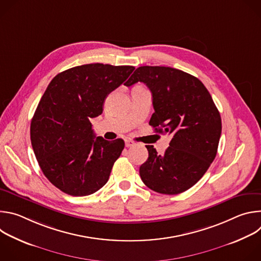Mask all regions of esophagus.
Here are the masks:
<instances>
[{
    "label": "esophagus",
    "instance_id": "obj_1",
    "mask_svg": "<svg viewBox=\"0 0 261 261\" xmlns=\"http://www.w3.org/2000/svg\"><path fill=\"white\" fill-rule=\"evenodd\" d=\"M135 143H134V141H132V140H130V139H126L125 140V145L127 146V147H130V146H133Z\"/></svg>",
    "mask_w": 261,
    "mask_h": 261
}]
</instances>
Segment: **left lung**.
Masks as SVG:
<instances>
[{
	"mask_svg": "<svg viewBox=\"0 0 261 261\" xmlns=\"http://www.w3.org/2000/svg\"><path fill=\"white\" fill-rule=\"evenodd\" d=\"M143 83L153 96L150 125L171 135L164 155L145 145L147 160L139 167L146 187L161 194H178L190 189L214 161L222 123L211 94L203 84L181 70L162 66L137 68L127 82Z\"/></svg>",
	"mask_w": 261,
	"mask_h": 261,
	"instance_id": "8db88e82",
	"label": "left lung"
}]
</instances>
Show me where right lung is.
<instances>
[{
  "label": "right lung",
  "mask_w": 261,
  "mask_h": 261,
  "mask_svg": "<svg viewBox=\"0 0 261 261\" xmlns=\"http://www.w3.org/2000/svg\"><path fill=\"white\" fill-rule=\"evenodd\" d=\"M134 69L87 64L59 73L49 83L32 119L31 141L42 172L64 193L87 196L107 182L125 142L96 137L90 119L102 114L107 95Z\"/></svg>",
  "instance_id": "1"
}]
</instances>
